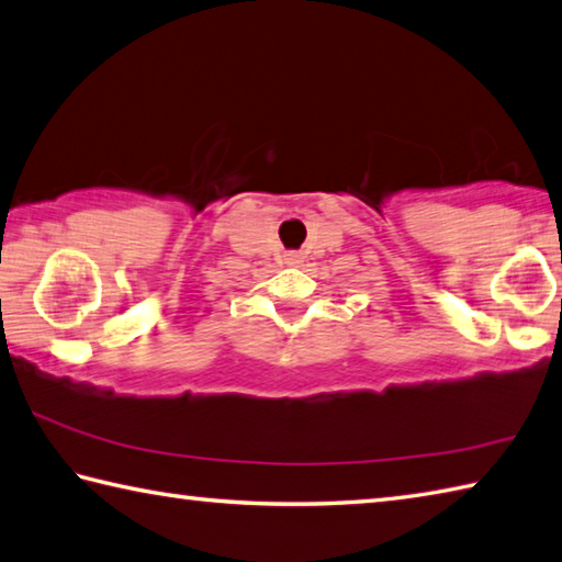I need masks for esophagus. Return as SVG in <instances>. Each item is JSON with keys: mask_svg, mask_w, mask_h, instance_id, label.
<instances>
[{"mask_svg": "<svg viewBox=\"0 0 562 562\" xmlns=\"http://www.w3.org/2000/svg\"><path fill=\"white\" fill-rule=\"evenodd\" d=\"M284 262H288V265H300V262H302V255L294 252V250L284 252Z\"/></svg>", "mask_w": 562, "mask_h": 562, "instance_id": "1", "label": "esophagus"}]
</instances>
